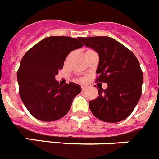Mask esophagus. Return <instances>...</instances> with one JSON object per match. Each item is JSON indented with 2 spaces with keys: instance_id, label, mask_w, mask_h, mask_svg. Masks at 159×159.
Wrapping results in <instances>:
<instances>
[{
  "instance_id": "esophagus-1",
  "label": "esophagus",
  "mask_w": 159,
  "mask_h": 159,
  "mask_svg": "<svg viewBox=\"0 0 159 159\" xmlns=\"http://www.w3.org/2000/svg\"><path fill=\"white\" fill-rule=\"evenodd\" d=\"M86 86H81V90H82V91H85V90L86 89Z\"/></svg>"
}]
</instances>
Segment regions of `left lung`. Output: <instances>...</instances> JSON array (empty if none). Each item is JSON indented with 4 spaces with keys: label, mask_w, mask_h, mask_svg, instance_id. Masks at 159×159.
I'll return each instance as SVG.
<instances>
[{
    "label": "left lung",
    "mask_w": 159,
    "mask_h": 159,
    "mask_svg": "<svg viewBox=\"0 0 159 159\" xmlns=\"http://www.w3.org/2000/svg\"><path fill=\"white\" fill-rule=\"evenodd\" d=\"M86 47L99 55L96 81L108 88L98 89L96 99L89 102L94 116L116 123L129 116L142 94L143 72L135 55L125 46L108 36L81 38Z\"/></svg>",
    "instance_id": "1"
}]
</instances>
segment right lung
<instances>
[{"instance_id": "1", "label": "right lung", "mask_w": 159, "mask_h": 159, "mask_svg": "<svg viewBox=\"0 0 159 159\" xmlns=\"http://www.w3.org/2000/svg\"><path fill=\"white\" fill-rule=\"evenodd\" d=\"M81 38L50 36L28 50L17 71L19 93L30 113L42 121H55L70 109L81 91L74 82L59 85L55 79L70 51L81 48Z\"/></svg>"}]
</instances>
